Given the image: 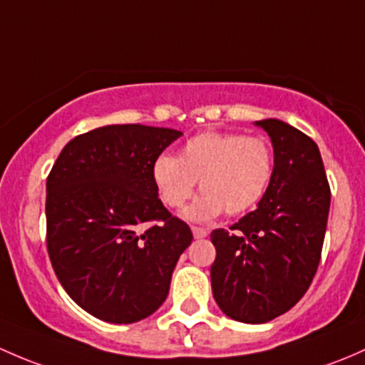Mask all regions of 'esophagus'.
Instances as JSON below:
<instances>
[{"label": "esophagus", "instance_id": "obj_1", "mask_svg": "<svg viewBox=\"0 0 365 365\" xmlns=\"http://www.w3.org/2000/svg\"><path fill=\"white\" fill-rule=\"evenodd\" d=\"M191 232H193L195 239H204V237H207V235H209V232L205 230V228H200V227H193V228H191Z\"/></svg>", "mask_w": 365, "mask_h": 365}]
</instances>
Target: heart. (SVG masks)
I'll return each mask as SVG.
<instances>
[{
    "label": "heart",
    "mask_w": 365,
    "mask_h": 365,
    "mask_svg": "<svg viewBox=\"0 0 365 365\" xmlns=\"http://www.w3.org/2000/svg\"><path fill=\"white\" fill-rule=\"evenodd\" d=\"M272 174L274 151L265 138L227 131L195 135L178 158L158 156L151 168L167 207H182L200 184L202 195L184 210L190 221H209L223 210L230 216L247 212L264 198Z\"/></svg>",
    "instance_id": "obj_1"
}]
</instances>
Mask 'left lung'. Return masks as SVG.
Segmentation results:
<instances>
[{"instance_id": "1", "label": "left lung", "mask_w": 365, "mask_h": 365, "mask_svg": "<svg viewBox=\"0 0 365 365\" xmlns=\"http://www.w3.org/2000/svg\"><path fill=\"white\" fill-rule=\"evenodd\" d=\"M272 142L274 174L253 212L210 234L212 295L232 320L265 323L287 313L317 274L330 209L318 145L279 119L255 123Z\"/></svg>"}]
</instances>
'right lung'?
Returning <instances> with one entry per match:
<instances>
[{"label": "right lung", "mask_w": 365, "mask_h": 365, "mask_svg": "<svg viewBox=\"0 0 365 365\" xmlns=\"http://www.w3.org/2000/svg\"><path fill=\"white\" fill-rule=\"evenodd\" d=\"M172 128L108 125L65 145L47 178V250L59 283L98 320L151 317L170 290L190 227L158 198L153 161ZM153 220L151 227L144 229Z\"/></svg>", "instance_id": "add662e5"}]
</instances>
